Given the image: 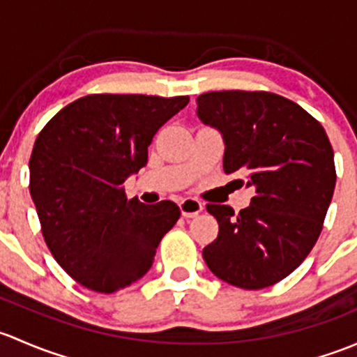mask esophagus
Instances as JSON below:
<instances>
[{"label": "esophagus", "mask_w": 357, "mask_h": 357, "mask_svg": "<svg viewBox=\"0 0 357 357\" xmlns=\"http://www.w3.org/2000/svg\"><path fill=\"white\" fill-rule=\"evenodd\" d=\"M180 211H182L183 218H194L203 211V203L196 197H185L180 201Z\"/></svg>", "instance_id": "esophagus-1"}]
</instances>
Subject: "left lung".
<instances>
[{
	"label": "left lung",
	"instance_id": "8db88e82",
	"mask_svg": "<svg viewBox=\"0 0 357 357\" xmlns=\"http://www.w3.org/2000/svg\"><path fill=\"white\" fill-rule=\"evenodd\" d=\"M196 102L201 122L222 134L225 174L238 172L255 189L238 215L206 206L220 232L203 258L227 284L270 287L306 259L321 232L337 180L328 135L306 109L273 93L216 91Z\"/></svg>",
	"mask_w": 357,
	"mask_h": 357
}]
</instances>
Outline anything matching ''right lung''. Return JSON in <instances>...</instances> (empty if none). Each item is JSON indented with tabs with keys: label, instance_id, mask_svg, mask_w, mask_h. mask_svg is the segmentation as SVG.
I'll list each match as a JSON object with an SVG mask.
<instances>
[{
	"label": "right lung",
	"instance_id": "obj_1",
	"mask_svg": "<svg viewBox=\"0 0 357 357\" xmlns=\"http://www.w3.org/2000/svg\"><path fill=\"white\" fill-rule=\"evenodd\" d=\"M187 102L91 94L60 109L36 139L29 172L44 241L84 287L112 294L144 277L180 218L172 201L127 199L123 183L146 167L158 128Z\"/></svg>",
	"mask_w": 357,
	"mask_h": 357
}]
</instances>
